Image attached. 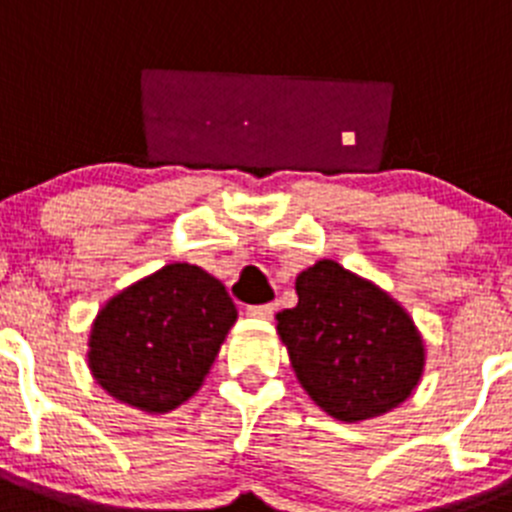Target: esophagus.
<instances>
[{"label": "esophagus", "mask_w": 512, "mask_h": 512, "mask_svg": "<svg viewBox=\"0 0 512 512\" xmlns=\"http://www.w3.org/2000/svg\"><path fill=\"white\" fill-rule=\"evenodd\" d=\"M272 313H275V305L272 303L250 305V308H247V315H250V318H262V321H270Z\"/></svg>", "instance_id": "esophagus-1"}]
</instances>
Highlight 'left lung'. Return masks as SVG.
I'll return each mask as SVG.
<instances>
[{
	"mask_svg": "<svg viewBox=\"0 0 512 512\" xmlns=\"http://www.w3.org/2000/svg\"><path fill=\"white\" fill-rule=\"evenodd\" d=\"M295 293L298 305L278 313V333L300 386L323 412L361 422L412 396L424 341L389 293L333 260L300 272Z\"/></svg>",
	"mask_w": 512,
	"mask_h": 512,
	"instance_id": "8db88e82",
	"label": "left lung"
}]
</instances>
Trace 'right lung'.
<instances>
[{
    "label": "right lung",
    "instance_id": "obj_1",
    "mask_svg": "<svg viewBox=\"0 0 512 512\" xmlns=\"http://www.w3.org/2000/svg\"><path fill=\"white\" fill-rule=\"evenodd\" d=\"M234 321L237 308L217 278L171 262L100 308L90 374L121 404L166 414L197 394Z\"/></svg>",
    "mask_w": 512,
    "mask_h": 512
}]
</instances>
